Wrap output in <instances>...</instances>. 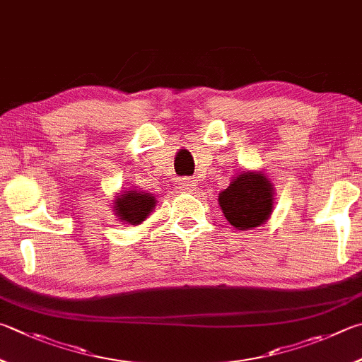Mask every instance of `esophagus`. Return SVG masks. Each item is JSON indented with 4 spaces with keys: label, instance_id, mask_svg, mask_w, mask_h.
I'll return each instance as SVG.
<instances>
[{
    "label": "esophagus",
    "instance_id": "obj_1",
    "mask_svg": "<svg viewBox=\"0 0 362 362\" xmlns=\"http://www.w3.org/2000/svg\"><path fill=\"white\" fill-rule=\"evenodd\" d=\"M196 187H198V183H196L194 179H189V177H183V179H180L182 189H187V192H194Z\"/></svg>",
    "mask_w": 362,
    "mask_h": 362
}]
</instances>
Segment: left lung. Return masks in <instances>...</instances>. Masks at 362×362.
<instances>
[{
	"mask_svg": "<svg viewBox=\"0 0 362 362\" xmlns=\"http://www.w3.org/2000/svg\"><path fill=\"white\" fill-rule=\"evenodd\" d=\"M272 189L266 175L244 173L220 193V207L234 228L242 231L256 228L262 225L272 212Z\"/></svg>",
	"mask_w": 362,
	"mask_h": 362,
	"instance_id": "1",
	"label": "left lung"
}]
</instances>
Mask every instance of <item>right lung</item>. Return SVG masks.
Listing matches in <instances>:
<instances>
[{"label":"right lung","mask_w":362,"mask_h":362,"mask_svg":"<svg viewBox=\"0 0 362 362\" xmlns=\"http://www.w3.org/2000/svg\"><path fill=\"white\" fill-rule=\"evenodd\" d=\"M155 204L156 201L152 194L133 189V192H124V194L118 196L114 210L122 221L129 223V225H139L155 209Z\"/></svg>","instance_id":"right-lung-1"}]
</instances>
